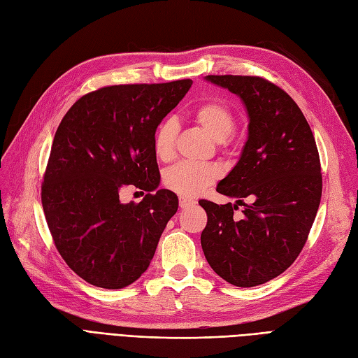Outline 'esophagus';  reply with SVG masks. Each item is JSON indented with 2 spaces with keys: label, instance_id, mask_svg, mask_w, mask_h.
Returning a JSON list of instances; mask_svg holds the SVG:
<instances>
[{
  "label": "esophagus",
  "instance_id": "obj_1",
  "mask_svg": "<svg viewBox=\"0 0 358 358\" xmlns=\"http://www.w3.org/2000/svg\"><path fill=\"white\" fill-rule=\"evenodd\" d=\"M195 204V201L192 199H188V196H179V206L180 208H187L189 206Z\"/></svg>",
  "mask_w": 358,
  "mask_h": 358
}]
</instances>
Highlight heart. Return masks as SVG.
Wrapping results in <instances>:
<instances>
[{"label":"heart","mask_w":358,"mask_h":358,"mask_svg":"<svg viewBox=\"0 0 358 358\" xmlns=\"http://www.w3.org/2000/svg\"><path fill=\"white\" fill-rule=\"evenodd\" d=\"M192 117L217 142L228 139L236 127V117L232 110L217 99L200 103L192 110ZM178 129V122L171 118L162 121L155 129L152 146L157 158L162 162H167L173 157ZM219 176L220 170L213 164L183 162L167 169L163 180L169 189L185 196H192L216 182Z\"/></svg>","instance_id":"1"}]
</instances>
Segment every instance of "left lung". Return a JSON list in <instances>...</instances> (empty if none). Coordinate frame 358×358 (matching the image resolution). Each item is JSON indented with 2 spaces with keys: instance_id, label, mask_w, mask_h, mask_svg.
Instances as JSON below:
<instances>
[{
  "instance_id": "8db88e82",
  "label": "left lung",
  "mask_w": 358,
  "mask_h": 358,
  "mask_svg": "<svg viewBox=\"0 0 358 358\" xmlns=\"http://www.w3.org/2000/svg\"><path fill=\"white\" fill-rule=\"evenodd\" d=\"M237 94L249 117L238 163L216 191L236 204L200 200L207 213L201 248L208 265L237 287L275 278L294 262L322 200V167L314 134L302 110L261 77L207 76ZM244 205L242 215L233 210Z\"/></svg>"
}]
</instances>
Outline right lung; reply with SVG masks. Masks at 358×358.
Listing matches in <instances>:
<instances>
[{"instance_id":"1","label":"right lung","mask_w":358,"mask_h":358,"mask_svg":"<svg viewBox=\"0 0 358 358\" xmlns=\"http://www.w3.org/2000/svg\"><path fill=\"white\" fill-rule=\"evenodd\" d=\"M191 84L102 87L73 103L56 130L41 188L45 220L64 261L96 287L136 281L178 210L176 194L157 189L152 142ZM126 184L147 192L141 203H120Z\"/></svg>"}]
</instances>
